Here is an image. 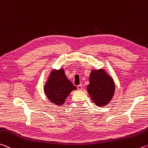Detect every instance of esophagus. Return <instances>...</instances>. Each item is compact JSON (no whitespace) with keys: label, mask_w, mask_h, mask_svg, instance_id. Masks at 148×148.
<instances>
[{"label":"esophagus","mask_w":148,"mask_h":148,"mask_svg":"<svg viewBox=\"0 0 148 148\" xmlns=\"http://www.w3.org/2000/svg\"><path fill=\"white\" fill-rule=\"evenodd\" d=\"M77 89H78V90H82V85H77Z\"/></svg>","instance_id":"obj_1"}]
</instances>
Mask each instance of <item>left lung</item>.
I'll use <instances>...</instances> for the list:
<instances>
[{
	"mask_svg": "<svg viewBox=\"0 0 148 148\" xmlns=\"http://www.w3.org/2000/svg\"><path fill=\"white\" fill-rule=\"evenodd\" d=\"M89 82L87 88L94 103L100 107L106 106L111 101L114 92L112 79L103 70H95L91 72Z\"/></svg>",
	"mask_w": 148,
	"mask_h": 148,
	"instance_id": "obj_1",
	"label": "left lung"
}]
</instances>
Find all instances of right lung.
<instances>
[{"label": "right lung", "instance_id": "add662e5", "mask_svg": "<svg viewBox=\"0 0 148 148\" xmlns=\"http://www.w3.org/2000/svg\"><path fill=\"white\" fill-rule=\"evenodd\" d=\"M76 88V86L66 78L63 69L53 70L45 87V92L51 102L61 106L71 91Z\"/></svg>", "mask_w": 148, "mask_h": 148}]
</instances>
